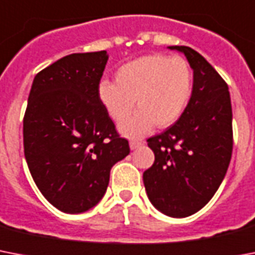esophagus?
<instances>
[{
  "mask_svg": "<svg viewBox=\"0 0 255 255\" xmlns=\"http://www.w3.org/2000/svg\"><path fill=\"white\" fill-rule=\"evenodd\" d=\"M129 146H130V150H135V148L142 146V142H140V140H130Z\"/></svg>",
  "mask_w": 255,
  "mask_h": 255,
  "instance_id": "obj_1",
  "label": "esophagus"
}]
</instances>
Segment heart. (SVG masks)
I'll list each match as a JSON object with an SVG mask.
<instances>
[{
    "label": "heart",
    "instance_id": "obj_1",
    "mask_svg": "<svg viewBox=\"0 0 255 255\" xmlns=\"http://www.w3.org/2000/svg\"><path fill=\"white\" fill-rule=\"evenodd\" d=\"M193 73L185 59L162 54L143 55L122 64L116 72V83L101 80L97 97L118 130L128 138H139L156 126L167 128L178 121L192 95Z\"/></svg>",
    "mask_w": 255,
    "mask_h": 255
}]
</instances>
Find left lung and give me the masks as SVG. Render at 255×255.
I'll return each instance as SVG.
<instances>
[{
    "mask_svg": "<svg viewBox=\"0 0 255 255\" xmlns=\"http://www.w3.org/2000/svg\"><path fill=\"white\" fill-rule=\"evenodd\" d=\"M184 54L193 71L192 95L178 121L147 139L155 160L143 172L148 200L163 215L188 217L207 205L232 158V104L227 83L197 51Z\"/></svg>",
    "mask_w": 255,
    "mask_h": 255,
    "instance_id": "left-lung-1",
    "label": "left lung"
}]
</instances>
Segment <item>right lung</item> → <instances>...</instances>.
<instances>
[{"label": "right lung", "mask_w": 255, "mask_h": 255, "mask_svg": "<svg viewBox=\"0 0 255 255\" xmlns=\"http://www.w3.org/2000/svg\"><path fill=\"white\" fill-rule=\"evenodd\" d=\"M107 51L71 54L32 81L23 118L24 158L47 200L64 213L89 211L107 192L129 143L100 104Z\"/></svg>", "instance_id": "add662e5"}]
</instances>
